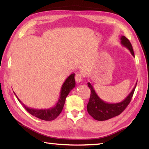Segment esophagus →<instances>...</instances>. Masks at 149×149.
I'll return each instance as SVG.
<instances>
[{
	"instance_id": "1",
	"label": "esophagus",
	"mask_w": 149,
	"mask_h": 149,
	"mask_svg": "<svg viewBox=\"0 0 149 149\" xmlns=\"http://www.w3.org/2000/svg\"><path fill=\"white\" fill-rule=\"evenodd\" d=\"M75 81L78 83V84H79V83L81 82L82 75L81 74H77L75 76Z\"/></svg>"
}]
</instances>
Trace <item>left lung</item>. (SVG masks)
I'll use <instances>...</instances> for the list:
<instances>
[{
    "label": "left lung",
    "instance_id": "obj_1",
    "mask_svg": "<svg viewBox=\"0 0 149 149\" xmlns=\"http://www.w3.org/2000/svg\"><path fill=\"white\" fill-rule=\"evenodd\" d=\"M120 40L122 46L127 48L133 56H135L132 45L129 40L125 36L121 37ZM87 85L91 90L89 101L87 106V112L95 120L98 121H104L120 115L125 109V108L127 107L132 100L136 85H137V83L132 92L128 95L127 97L122 102L118 103H108L104 101L97 95L94 88L89 82L87 83Z\"/></svg>",
    "mask_w": 149,
    "mask_h": 149
}]
</instances>
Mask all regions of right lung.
I'll use <instances>...</instances> for the list:
<instances>
[{
    "instance_id": "obj_1",
    "label": "right lung",
    "mask_w": 149,
    "mask_h": 149,
    "mask_svg": "<svg viewBox=\"0 0 149 149\" xmlns=\"http://www.w3.org/2000/svg\"><path fill=\"white\" fill-rule=\"evenodd\" d=\"M75 74H72L68 77L66 78L65 81L61 87L60 93V97L58 98V100L56 102L53 107L47 108V109H35V108H29L27 106L25 105L24 103L21 102L18 97L16 95V98L18 100L19 102H21L24 107L26 108V110L28 112L29 114L34 116L35 117H37L39 119L45 120V121H51L58 116L59 114L61 113L62 110L64 107V103L65 101V98L69 94L70 92L71 91L72 89H74L75 86Z\"/></svg>"
}]
</instances>
